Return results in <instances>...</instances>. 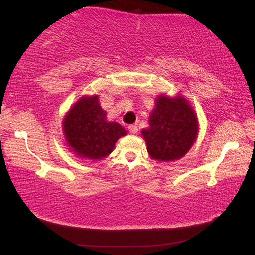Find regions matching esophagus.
Wrapping results in <instances>:
<instances>
[{"mask_svg":"<svg viewBox=\"0 0 255 255\" xmlns=\"http://www.w3.org/2000/svg\"><path fill=\"white\" fill-rule=\"evenodd\" d=\"M128 129H129V131H130L131 133H133V135L138 132V127L136 126V125H130V126L128 127Z\"/></svg>","mask_w":255,"mask_h":255,"instance_id":"esophagus-1","label":"esophagus"}]
</instances>
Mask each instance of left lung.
I'll return each instance as SVG.
<instances>
[{"label": "left lung", "mask_w": 255, "mask_h": 255, "mask_svg": "<svg viewBox=\"0 0 255 255\" xmlns=\"http://www.w3.org/2000/svg\"><path fill=\"white\" fill-rule=\"evenodd\" d=\"M148 124L141 135L150 158L158 162L182 158L195 144L199 131L196 111L182 96L159 94L155 98Z\"/></svg>", "instance_id": "8db88e82"}]
</instances>
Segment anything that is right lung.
I'll return each mask as SVG.
<instances>
[{
  "label": "right lung",
  "mask_w": 255,
  "mask_h": 255,
  "mask_svg": "<svg viewBox=\"0 0 255 255\" xmlns=\"http://www.w3.org/2000/svg\"><path fill=\"white\" fill-rule=\"evenodd\" d=\"M62 125L71 152L91 161L107 157L119 138L127 135L122 125L107 119L97 94L81 97L66 112Z\"/></svg>",
  "instance_id": "right-lung-1"
}]
</instances>
